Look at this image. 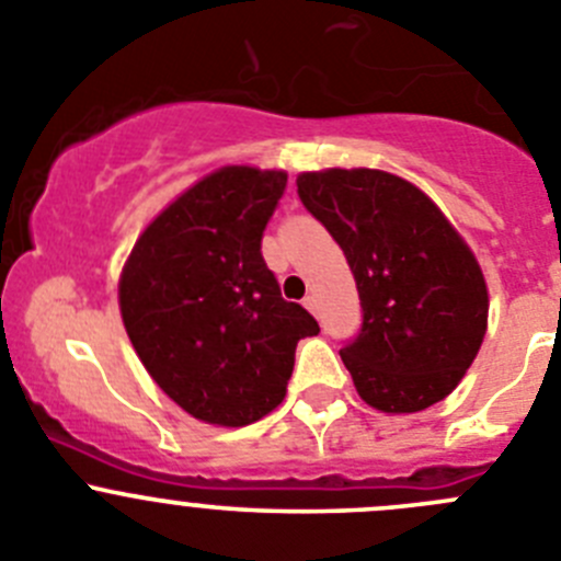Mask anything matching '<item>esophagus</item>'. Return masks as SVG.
Listing matches in <instances>:
<instances>
[{"label":"esophagus","instance_id":"esophagus-1","mask_svg":"<svg viewBox=\"0 0 561 561\" xmlns=\"http://www.w3.org/2000/svg\"><path fill=\"white\" fill-rule=\"evenodd\" d=\"M302 306H306L308 311H311V314H317V311H320V300H317L314 295H308L306 300H302Z\"/></svg>","mask_w":561,"mask_h":561}]
</instances>
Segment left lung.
<instances>
[{
	"label": "left lung",
	"instance_id": "obj_1",
	"mask_svg": "<svg viewBox=\"0 0 561 561\" xmlns=\"http://www.w3.org/2000/svg\"><path fill=\"white\" fill-rule=\"evenodd\" d=\"M297 194L356 277L362 328L339 356L358 394L392 414L448 398L484 342L490 311L470 247L417 186L378 169L306 172Z\"/></svg>",
	"mask_w": 561,
	"mask_h": 561
}]
</instances>
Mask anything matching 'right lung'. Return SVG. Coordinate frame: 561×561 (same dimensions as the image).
I'll list each match as a JSON object with an SVG mask.
<instances>
[{
    "label": "right lung",
    "mask_w": 561,
    "mask_h": 561,
    "mask_svg": "<svg viewBox=\"0 0 561 561\" xmlns=\"http://www.w3.org/2000/svg\"><path fill=\"white\" fill-rule=\"evenodd\" d=\"M284 172L225 167L174 199L133 247L119 284L127 336L192 417L250 425L286 394L300 339L320 325L280 297L261 239Z\"/></svg>",
    "instance_id": "obj_1"
}]
</instances>
